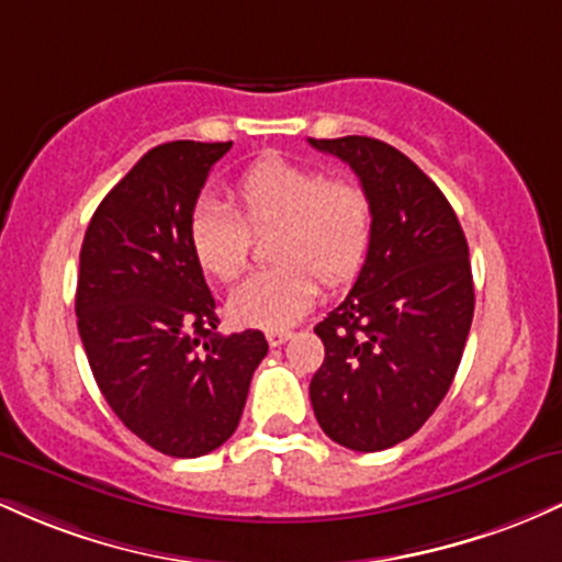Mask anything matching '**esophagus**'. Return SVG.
Returning <instances> with one entry per match:
<instances>
[{"mask_svg": "<svg viewBox=\"0 0 562 562\" xmlns=\"http://www.w3.org/2000/svg\"><path fill=\"white\" fill-rule=\"evenodd\" d=\"M290 338H293V333H290V330H269V333H267L269 346H282V344H285V340H290Z\"/></svg>", "mask_w": 562, "mask_h": 562, "instance_id": "1", "label": "esophagus"}]
</instances>
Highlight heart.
Segmentation results:
<instances>
[{
    "instance_id": "1",
    "label": "heart",
    "mask_w": 562,
    "mask_h": 562,
    "mask_svg": "<svg viewBox=\"0 0 562 562\" xmlns=\"http://www.w3.org/2000/svg\"><path fill=\"white\" fill-rule=\"evenodd\" d=\"M229 205L200 200L187 237L198 267L218 282L243 272L248 229L274 227V267L254 272L229 293V317L261 330L293 327L312 308L319 278L344 285L364 267L375 232L370 192L351 177H327L306 164L261 158L229 187Z\"/></svg>"
}]
</instances>
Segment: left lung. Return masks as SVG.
Segmentation results:
<instances>
[{
	"instance_id": "8db88e82",
	"label": "left lung",
	"mask_w": 562,
	"mask_h": 562,
	"mask_svg": "<svg viewBox=\"0 0 562 562\" xmlns=\"http://www.w3.org/2000/svg\"><path fill=\"white\" fill-rule=\"evenodd\" d=\"M308 145L346 160L375 209L362 272L314 327L325 362L308 396L335 443L380 451L417 434L454 380L475 306L468 240L443 192L396 147L372 137Z\"/></svg>"
}]
</instances>
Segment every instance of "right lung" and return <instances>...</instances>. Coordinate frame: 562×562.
Wrapping results in <instances>:
<instances>
[{
	"instance_id": "1",
	"label": "right lung",
	"mask_w": 562,
	"mask_h": 562,
	"mask_svg": "<svg viewBox=\"0 0 562 562\" xmlns=\"http://www.w3.org/2000/svg\"><path fill=\"white\" fill-rule=\"evenodd\" d=\"M232 142L153 147L102 198L81 245L76 317L119 420L169 457H203L240 423L261 330L216 333V301L187 224Z\"/></svg>"
}]
</instances>
